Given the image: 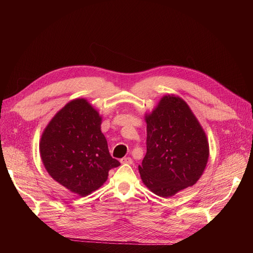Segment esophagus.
<instances>
[{"mask_svg": "<svg viewBox=\"0 0 253 253\" xmlns=\"http://www.w3.org/2000/svg\"><path fill=\"white\" fill-rule=\"evenodd\" d=\"M120 163L122 165H131L133 163V160H132L131 157H124V158L120 159Z\"/></svg>", "mask_w": 253, "mask_h": 253, "instance_id": "obj_1", "label": "esophagus"}]
</instances>
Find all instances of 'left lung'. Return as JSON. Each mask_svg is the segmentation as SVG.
Returning <instances> with one entry per match:
<instances>
[{"label": "left lung", "instance_id": "1", "mask_svg": "<svg viewBox=\"0 0 253 253\" xmlns=\"http://www.w3.org/2000/svg\"><path fill=\"white\" fill-rule=\"evenodd\" d=\"M144 120L147 154L138 167L144 186L167 198L195 185L208 163L209 142L187 102L165 95Z\"/></svg>", "mask_w": 253, "mask_h": 253}]
</instances>
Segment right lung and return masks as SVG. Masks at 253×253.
<instances>
[{
	"instance_id": "1",
	"label": "right lung",
	"mask_w": 253,
	"mask_h": 253,
	"mask_svg": "<svg viewBox=\"0 0 253 253\" xmlns=\"http://www.w3.org/2000/svg\"><path fill=\"white\" fill-rule=\"evenodd\" d=\"M101 122V115L86 99L76 98L51 118L41 136L39 150L45 170L80 196L100 188L109 171L120 166L110 155Z\"/></svg>"
}]
</instances>
